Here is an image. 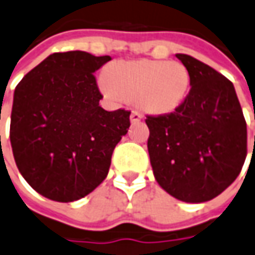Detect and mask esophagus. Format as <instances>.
<instances>
[{
  "label": "esophagus",
  "instance_id": "34e87169",
  "mask_svg": "<svg viewBox=\"0 0 255 255\" xmlns=\"http://www.w3.org/2000/svg\"><path fill=\"white\" fill-rule=\"evenodd\" d=\"M141 118H143L141 114H138V112H136V111H133V112L130 114V122L131 124H137V122L141 121Z\"/></svg>",
  "mask_w": 255,
  "mask_h": 255
}]
</instances>
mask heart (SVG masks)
<instances>
[{"label":"heart","instance_id":"1","mask_svg":"<svg viewBox=\"0 0 255 255\" xmlns=\"http://www.w3.org/2000/svg\"><path fill=\"white\" fill-rule=\"evenodd\" d=\"M100 89L108 97L133 100L147 114L166 115L184 103L190 73L176 61H117L107 66Z\"/></svg>","mask_w":255,"mask_h":255}]
</instances>
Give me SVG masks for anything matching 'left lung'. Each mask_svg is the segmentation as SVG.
<instances>
[{"mask_svg":"<svg viewBox=\"0 0 255 255\" xmlns=\"http://www.w3.org/2000/svg\"><path fill=\"white\" fill-rule=\"evenodd\" d=\"M176 58L191 89L178 110L147 117V148L158 184L184 203H205L238 178L247 155V128L233 83L187 54Z\"/></svg>","mask_w":255,"mask_h":255,"instance_id":"8db88e82","label":"left lung"}]
</instances>
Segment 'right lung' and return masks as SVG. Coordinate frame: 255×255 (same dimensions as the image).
<instances>
[{
  "instance_id": "obj_1",
  "label": "right lung",
  "mask_w": 255,
  "mask_h": 255,
  "mask_svg": "<svg viewBox=\"0 0 255 255\" xmlns=\"http://www.w3.org/2000/svg\"><path fill=\"white\" fill-rule=\"evenodd\" d=\"M111 61L84 51L51 54L17 84L10 145L20 175L44 197L71 203L87 196L110 171L130 112H108L94 72Z\"/></svg>"
}]
</instances>
